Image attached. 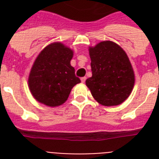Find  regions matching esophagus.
<instances>
[{
  "instance_id": "esophagus-1",
  "label": "esophagus",
  "mask_w": 159,
  "mask_h": 159,
  "mask_svg": "<svg viewBox=\"0 0 159 159\" xmlns=\"http://www.w3.org/2000/svg\"><path fill=\"white\" fill-rule=\"evenodd\" d=\"M86 80H87V77H82V78H81V81H82V83H84V82H86Z\"/></svg>"
}]
</instances>
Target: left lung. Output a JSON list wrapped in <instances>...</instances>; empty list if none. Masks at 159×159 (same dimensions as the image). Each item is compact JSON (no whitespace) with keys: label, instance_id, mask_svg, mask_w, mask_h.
Wrapping results in <instances>:
<instances>
[{"label":"left lung","instance_id":"left-lung-1","mask_svg":"<svg viewBox=\"0 0 159 159\" xmlns=\"http://www.w3.org/2000/svg\"><path fill=\"white\" fill-rule=\"evenodd\" d=\"M92 76L86 85L92 97L106 106H117L130 95L134 73L128 56L111 41H103L89 48Z\"/></svg>","mask_w":159,"mask_h":159}]
</instances>
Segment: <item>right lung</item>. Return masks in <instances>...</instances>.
I'll list each match as a JSON object with an SVG mask.
<instances>
[{"label": "right lung", "mask_w": 159, "mask_h": 159, "mask_svg": "<svg viewBox=\"0 0 159 159\" xmlns=\"http://www.w3.org/2000/svg\"><path fill=\"white\" fill-rule=\"evenodd\" d=\"M73 53L61 43L43 48L31 68L29 87L38 102L48 106H57L68 98L71 90L81 82L70 64Z\"/></svg>", "instance_id": "right-lung-1"}]
</instances>
